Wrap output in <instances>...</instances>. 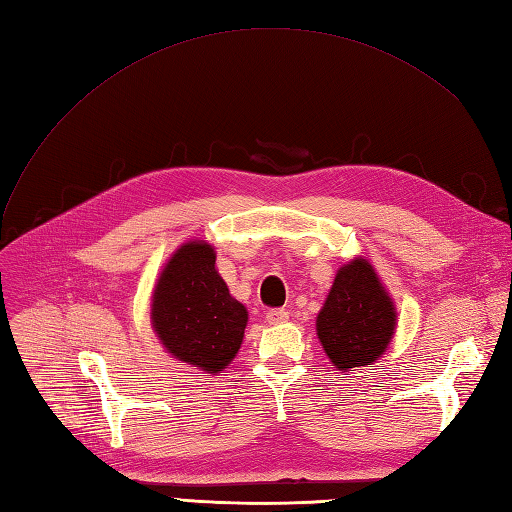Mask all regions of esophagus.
Instances as JSON below:
<instances>
[{"mask_svg":"<svg viewBox=\"0 0 512 512\" xmlns=\"http://www.w3.org/2000/svg\"><path fill=\"white\" fill-rule=\"evenodd\" d=\"M286 320H288V312H286V309H282V307L269 309V312H267V322L269 324H282Z\"/></svg>","mask_w":512,"mask_h":512,"instance_id":"34e87169","label":"esophagus"}]
</instances>
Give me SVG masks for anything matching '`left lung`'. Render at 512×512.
<instances>
[{"label": "left lung", "instance_id": "obj_1", "mask_svg": "<svg viewBox=\"0 0 512 512\" xmlns=\"http://www.w3.org/2000/svg\"><path fill=\"white\" fill-rule=\"evenodd\" d=\"M316 329L337 369L378 361L395 331V307L367 260L356 258L337 271Z\"/></svg>", "mask_w": 512, "mask_h": 512}]
</instances>
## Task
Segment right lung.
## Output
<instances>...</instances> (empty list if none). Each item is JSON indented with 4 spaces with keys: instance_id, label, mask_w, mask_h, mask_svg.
Returning <instances> with one entry per match:
<instances>
[{
    "instance_id": "right-lung-1",
    "label": "right lung",
    "mask_w": 512,
    "mask_h": 512,
    "mask_svg": "<svg viewBox=\"0 0 512 512\" xmlns=\"http://www.w3.org/2000/svg\"><path fill=\"white\" fill-rule=\"evenodd\" d=\"M151 320L175 359L218 374L241 348L247 309L230 297L215 271L213 247L192 241L177 250L162 271L153 292Z\"/></svg>"
}]
</instances>
